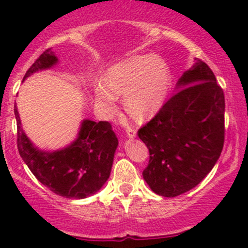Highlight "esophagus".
Listing matches in <instances>:
<instances>
[{
	"mask_svg": "<svg viewBox=\"0 0 248 248\" xmlns=\"http://www.w3.org/2000/svg\"><path fill=\"white\" fill-rule=\"evenodd\" d=\"M126 135H128L129 138H135V135H137V130H135L134 128H128L126 129Z\"/></svg>",
	"mask_w": 248,
	"mask_h": 248,
	"instance_id": "1",
	"label": "esophagus"
}]
</instances>
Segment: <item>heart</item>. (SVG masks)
I'll use <instances>...</instances> for the list:
<instances>
[{
	"label": "heart",
	"mask_w": 248,
	"mask_h": 248,
	"mask_svg": "<svg viewBox=\"0 0 248 248\" xmlns=\"http://www.w3.org/2000/svg\"><path fill=\"white\" fill-rule=\"evenodd\" d=\"M104 83L94 87L95 100L104 115H113L117 95L124 94L126 113L144 119L154 115L166 102L171 89V72L160 57L134 56L111 65L105 73Z\"/></svg>",
	"instance_id": "obj_1"
}]
</instances>
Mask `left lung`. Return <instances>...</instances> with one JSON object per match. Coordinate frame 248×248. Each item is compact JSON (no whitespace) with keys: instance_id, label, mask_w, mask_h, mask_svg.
<instances>
[{"instance_id":"left-lung-1","label":"left lung","mask_w":248,"mask_h":248,"mask_svg":"<svg viewBox=\"0 0 248 248\" xmlns=\"http://www.w3.org/2000/svg\"><path fill=\"white\" fill-rule=\"evenodd\" d=\"M138 135L150 154L143 177L155 194L175 198L199 185L225 140V95L209 65L196 58L176 93Z\"/></svg>"}]
</instances>
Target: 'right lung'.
Wrapping results in <instances>:
<instances>
[{
	"instance_id": "right-lung-1",
	"label": "right lung",
	"mask_w": 248,
	"mask_h": 248,
	"mask_svg": "<svg viewBox=\"0 0 248 248\" xmlns=\"http://www.w3.org/2000/svg\"><path fill=\"white\" fill-rule=\"evenodd\" d=\"M58 62L50 49L45 50L31 65L23 79ZM17 148L26 165L39 183L54 194L67 199H85L102 189L110 175L118 138L109 122H82L78 138L67 148L43 151L31 143L22 130L18 111Z\"/></svg>"
}]
</instances>
